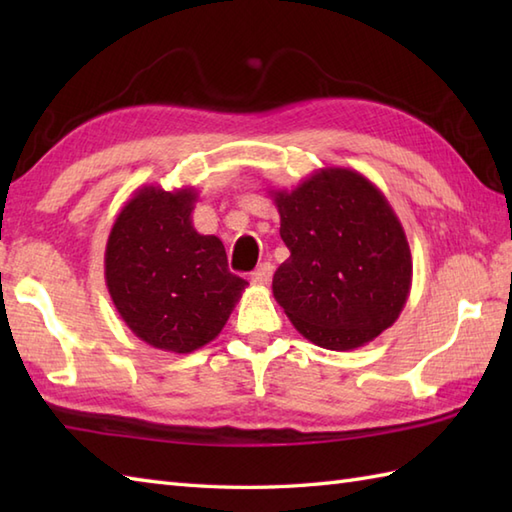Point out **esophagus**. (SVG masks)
Wrapping results in <instances>:
<instances>
[{"instance_id":"obj_1","label":"esophagus","mask_w":512,"mask_h":512,"mask_svg":"<svg viewBox=\"0 0 512 512\" xmlns=\"http://www.w3.org/2000/svg\"><path fill=\"white\" fill-rule=\"evenodd\" d=\"M273 273H275V266L270 264V262H264V264H259L253 270V275H250V281H253V284H257V286H268L270 279H273Z\"/></svg>"}]
</instances>
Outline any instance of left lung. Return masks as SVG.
I'll return each mask as SVG.
<instances>
[{
	"label": "left lung",
	"mask_w": 512,
	"mask_h": 512,
	"mask_svg": "<svg viewBox=\"0 0 512 512\" xmlns=\"http://www.w3.org/2000/svg\"><path fill=\"white\" fill-rule=\"evenodd\" d=\"M290 257L273 295L292 325L325 350H356L391 328L411 290V250L374 182L325 167L292 191H268Z\"/></svg>",
	"instance_id": "left-lung-1"
}]
</instances>
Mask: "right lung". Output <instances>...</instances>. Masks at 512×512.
<instances>
[{
	"label": "right lung",
	"mask_w": 512,
	"mask_h": 512,
	"mask_svg": "<svg viewBox=\"0 0 512 512\" xmlns=\"http://www.w3.org/2000/svg\"><path fill=\"white\" fill-rule=\"evenodd\" d=\"M191 187H140L107 237L105 284L125 325L162 352L189 354L222 332L248 286L215 235H200Z\"/></svg>",
	"instance_id": "1"
}]
</instances>
